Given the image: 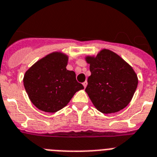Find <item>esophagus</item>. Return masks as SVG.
Wrapping results in <instances>:
<instances>
[{"label": "esophagus", "instance_id": "34e87169", "mask_svg": "<svg viewBox=\"0 0 157 157\" xmlns=\"http://www.w3.org/2000/svg\"><path fill=\"white\" fill-rule=\"evenodd\" d=\"M87 84H88V83H87V81H85V82H84V83H83V85H84V87H86V86H87Z\"/></svg>", "mask_w": 157, "mask_h": 157}]
</instances>
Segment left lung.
<instances>
[{
    "instance_id": "8db88e82",
    "label": "left lung",
    "mask_w": 157,
    "mask_h": 157,
    "mask_svg": "<svg viewBox=\"0 0 157 157\" xmlns=\"http://www.w3.org/2000/svg\"><path fill=\"white\" fill-rule=\"evenodd\" d=\"M91 75L85 92L98 110L116 113L132 101L138 85L132 67L110 50L102 49L96 56L85 57Z\"/></svg>"
}]
</instances>
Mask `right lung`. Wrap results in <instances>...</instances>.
Returning a JSON list of instances; mask_svg holds the SVG:
<instances>
[{
    "label": "right lung",
    "mask_w": 157,
    "mask_h": 157,
    "mask_svg": "<svg viewBox=\"0 0 157 157\" xmlns=\"http://www.w3.org/2000/svg\"><path fill=\"white\" fill-rule=\"evenodd\" d=\"M68 56L52 52L33 64L24 75V87L31 102L40 110L55 113L67 105L84 86L76 73L67 70Z\"/></svg>",
    "instance_id": "add662e5"
}]
</instances>
